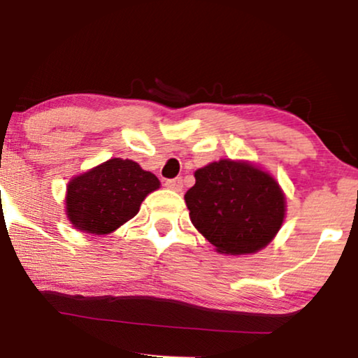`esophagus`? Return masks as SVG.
Here are the masks:
<instances>
[{"label":"esophagus","mask_w":358,"mask_h":358,"mask_svg":"<svg viewBox=\"0 0 358 358\" xmlns=\"http://www.w3.org/2000/svg\"><path fill=\"white\" fill-rule=\"evenodd\" d=\"M165 185H166V188H170V190L180 192L183 187V182H182V178H173V180H166Z\"/></svg>","instance_id":"esophagus-1"}]
</instances>
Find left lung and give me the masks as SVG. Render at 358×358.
<instances>
[{
  "label": "left lung",
  "instance_id": "left-lung-1",
  "mask_svg": "<svg viewBox=\"0 0 358 358\" xmlns=\"http://www.w3.org/2000/svg\"><path fill=\"white\" fill-rule=\"evenodd\" d=\"M185 203L196 231L227 256L264 249L286 215L285 192L274 176L244 159H219L199 168Z\"/></svg>",
  "mask_w": 358,
  "mask_h": 358
}]
</instances>
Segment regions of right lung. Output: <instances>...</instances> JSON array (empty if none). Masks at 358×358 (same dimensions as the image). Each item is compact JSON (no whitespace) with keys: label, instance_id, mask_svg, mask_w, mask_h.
Returning a JSON list of instances; mask_svg holds the SVG:
<instances>
[{"label":"right lung","instance_id":"right-lung-1","mask_svg":"<svg viewBox=\"0 0 358 358\" xmlns=\"http://www.w3.org/2000/svg\"><path fill=\"white\" fill-rule=\"evenodd\" d=\"M159 185L133 159L110 158L67 183L65 213L77 231L106 236L133 219Z\"/></svg>","mask_w":358,"mask_h":358}]
</instances>
